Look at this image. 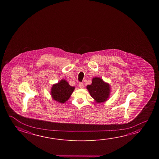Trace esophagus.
<instances>
[{"label": "esophagus", "mask_w": 159, "mask_h": 159, "mask_svg": "<svg viewBox=\"0 0 159 159\" xmlns=\"http://www.w3.org/2000/svg\"><path fill=\"white\" fill-rule=\"evenodd\" d=\"M79 86L80 87V88L83 89L84 88V85L83 83H79Z\"/></svg>", "instance_id": "34e87169"}]
</instances>
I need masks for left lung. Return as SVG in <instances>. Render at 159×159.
Here are the masks:
<instances>
[{"label":"left lung","instance_id":"1","mask_svg":"<svg viewBox=\"0 0 159 159\" xmlns=\"http://www.w3.org/2000/svg\"><path fill=\"white\" fill-rule=\"evenodd\" d=\"M91 97L98 102H102L107 101L110 95V86L105 83L102 79L94 78L92 84L87 86Z\"/></svg>","mask_w":159,"mask_h":159}]
</instances>
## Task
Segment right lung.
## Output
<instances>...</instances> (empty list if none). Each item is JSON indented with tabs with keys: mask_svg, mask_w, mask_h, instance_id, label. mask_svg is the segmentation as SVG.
Segmentation results:
<instances>
[{
	"mask_svg": "<svg viewBox=\"0 0 159 159\" xmlns=\"http://www.w3.org/2000/svg\"><path fill=\"white\" fill-rule=\"evenodd\" d=\"M75 88L69 85L65 80H61L59 83L53 85L51 90L52 99L61 103H64L69 99Z\"/></svg>",
	"mask_w": 159,
	"mask_h": 159,
	"instance_id": "right-lung-1",
	"label": "right lung"
}]
</instances>
